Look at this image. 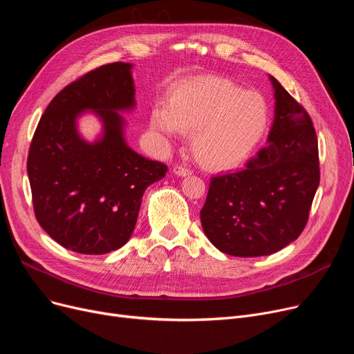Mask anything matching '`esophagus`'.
Instances as JSON below:
<instances>
[{
    "instance_id": "34e87169",
    "label": "esophagus",
    "mask_w": 354,
    "mask_h": 354,
    "mask_svg": "<svg viewBox=\"0 0 354 354\" xmlns=\"http://www.w3.org/2000/svg\"><path fill=\"white\" fill-rule=\"evenodd\" d=\"M173 173H174L176 176H178V177H187V176L192 174V171L189 170V168L181 167V165H176V167L173 168Z\"/></svg>"
}]
</instances>
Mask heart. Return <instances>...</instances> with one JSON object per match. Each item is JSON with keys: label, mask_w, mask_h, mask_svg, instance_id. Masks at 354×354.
Here are the masks:
<instances>
[{"label": "heart", "mask_w": 354, "mask_h": 354, "mask_svg": "<svg viewBox=\"0 0 354 354\" xmlns=\"http://www.w3.org/2000/svg\"><path fill=\"white\" fill-rule=\"evenodd\" d=\"M269 124L265 97L223 77L178 83L165 105L151 111L149 125L167 147L181 132H192V151L212 170L242 164L262 141Z\"/></svg>", "instance_id": "1"}]
</instances>
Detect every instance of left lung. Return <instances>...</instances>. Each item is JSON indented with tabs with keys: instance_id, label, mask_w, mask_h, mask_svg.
Here are the masks:
<instances>
[{
	"instance_id": "8db88e82",
	"label": "left lung",
	"mask_w": 354,
	"mask_h": 354,
	"mask_svg": "<svg viewBox=\"0 0 354 354\" xmlns=\"http://www.w3.org/2000/svg\"><path fill=\"white\" fill-rule=\"evenodd\" d=\"M268 144L236 171L213 177L200 212L207 239L223 254H275L304 230L319 184L318 144L311 118L281 83Z\"/></svg>"
}]
</instances>
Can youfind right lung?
<instances>
[{
	"mask_svg": "<svg viewBox=\"0 0 354 354\" xmlns=\"http://www.w3.org/2000/svg\"><path fill=\"white\" fill-rule=\"evenodd\" d=\"M132 64L109 63L60 91L32 137L27 173L40 226L66 249L102 255L122 248L136 227L142 194L167 165L136 153L121 112L136 108ZM97 115L95 142L78 132V118Z\"/></svg>",
	"mask_w": 354,
	"mask_h": 354,
	"instance_id": "add662e5",
	"label": "right lung"
}]
</instances>
